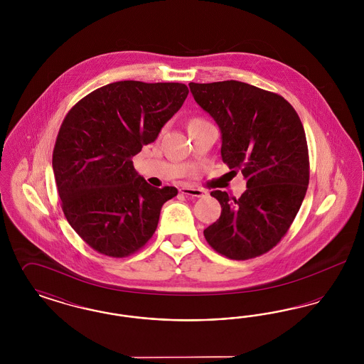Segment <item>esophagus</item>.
<instances>
[{
  "label": "esophagus",
  "mask_w": 364,
  "mask_h": 364,
  "mask_svg": "<svg viewBox=\"0 0 364 364\" xmlns=\"http://www.w3.org/2000/svg\"><path fill=\"white\" fill-rule=\"evenodd\" d=\"M180 192L183 195L192 196V198H203V196H206V191L200 190V188H193V187H183V188H180Z\"/></svg>",
  "instance_id": "esophagus-1"
}]
</instances>
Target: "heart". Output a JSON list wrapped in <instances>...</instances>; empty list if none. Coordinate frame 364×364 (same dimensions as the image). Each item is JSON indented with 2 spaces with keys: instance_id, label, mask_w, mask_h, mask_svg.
<instances>
[{
  "instance_id": "1",
  "label": "heart",
  "mask_w": 364,
  "mask_h": 364,
  "mask_svg": "<svg viewBox=\"0 0 364 364\" xmlns=\"http://www.w3.org/2000/svg\"><path fill=\"white\" fill-rule=\"evenodd\" d=\"M203 122V120H199V119H195V120H192V122H191L190 124H192V122Z\"/></svg>"
}]
</instances>
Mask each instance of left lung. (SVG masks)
<instances>
[{
  "label": "left lung",
  "mask_w": 364,
  "mask_h": 364,
  "mask_svg": "<svg viewBox=\"0 0 364 364\" xmlns=\"http://www.w3.org/2000/svg\"><path fill=\"white\" fill-rule=\"evenodd\" d=\"M190 88L221 129L223 161L247 180L239 199L225 191L210 193L223 211L203 235L229 259L257 258L281 242L306 196L310 159L303 124L281 95L242 82Z\"/></svg>",
  "instance_id": "obj_1"
}]
</instances>
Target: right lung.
Masks as SVG:
<instances>
[{
	"instance_id": "obj_1",
	"label": "right lung",
	"mask_w": 364,
	"mask_h": 364,
	"mask_svg": "<svg viewBox=\"0 0 364 364\" xmlns=\"http://www.w3.org/2000/svg\"><path fill=\"white\" fill-rule=\"evenodd\" d=\"M187 95L183 83L124 80L94 90L67 113L53 150L55 186L67 221L97 252L125 258L153 237L177 190L147 184L132 156Z\"/></svg>"
}]
</instances>
